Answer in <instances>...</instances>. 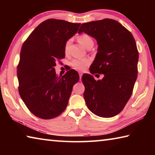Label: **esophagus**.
<instances>
[{
	"mask_svg": "<svg viewBox=\"0 0 155 155\" xmlns=\"http://www.w3.org/2000/svg\"><path fill=\"white\" fill-rule=\"evenodd\" d=\"M82 75H83V74L81 72H79V77H80V79L81 78V77H82Z\"/></svg>",
	"mask_w": 155,
	"mask_h": 155,
	"instance_id": "34e87169",
	"label": "esophagus"
}]
</instances>
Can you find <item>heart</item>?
<instances>
[{
	"label": "heart",
	"instance_id": "1",
	"mask_svg": "<svg viewBox=\"0 0 155 155\" xmlns=\"http://www.w3.org/2000/svg\"><path fill=\"white\" fill-rule=\"evenodd\" d=\"M78 41L81 45L83 46L85 48H87V46L89 44L91 43H93V40L91 39L90 35H87V34H82L78 37ZM69 41H68L66 44H65V48H67V47L69 44ZM90 64L88 59H74L72 60L71 62V65L73 68L77 70H84L85 69V68L87 65Z\"/></svg>",
	"mask_w": 155,
	"mask_h": 155
}]
</instances>
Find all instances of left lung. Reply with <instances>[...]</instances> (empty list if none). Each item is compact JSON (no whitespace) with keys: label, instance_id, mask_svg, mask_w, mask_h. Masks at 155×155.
Segmentation results:
<instances>
[{"label":"left lung","instance_id":"1","mask_svg":"<svg viewBox=\"0 0 155 155\" xmlns=\"http://www.w3.org/2000/svg\"><path fill=\"white\" fill-rule=\"evenodd\" d=\"M83 32L95 38L98 45L90 72L104 74L98 81L91 74L82 76L86 104L98 116L114 117L130 99L137 77L135 40L120 22L109 18L82 24L78 33Z\"/></svg>","mask_w":155,"mask_h":155}]
</instances>
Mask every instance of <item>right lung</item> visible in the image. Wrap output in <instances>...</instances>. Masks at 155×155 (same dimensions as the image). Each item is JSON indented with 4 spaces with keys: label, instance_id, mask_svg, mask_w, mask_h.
<instances>
[{
    "label": "right lung",
    "instance_id": "1",
    "mask_svg": "<svg viewBox=\"0 0 155 155\" xmlns=\"http://www.w3.org/2000/svg\"><path fill=\"white\" fill-rule=\"evenodd\" d=\"M80 23L48 19L37 27L23 43L17 76L21 98L29 111L41 119L64 112L73 85L79 80L74 70L56 74V61L65 57L66 41L77 33Z\"/></svg>",
    "mask_w": 155,
    "mask_h": 155
}]
</instances>
